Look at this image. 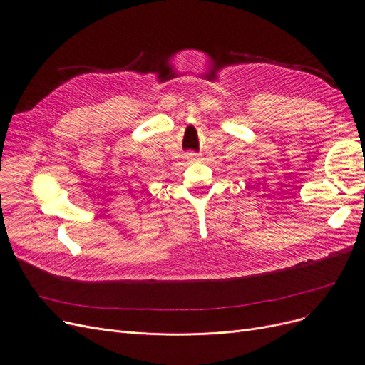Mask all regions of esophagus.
I'll return each mask as SVG.
<instances>
[{
	"mask_svg": "<svg viewBox=\"0 0 365 365\" xmlns=\"http://www.w3.org/2000/svg\"><path fill=\"white\" fill-rule=\"evenodd\" d=\"M189 158H197V153H189Z\"/></svg>",
	"mask_w": 365,
	"mask_h": 365,
	"instance_id": "1",
	"label": "esophagus"
}]
</instances>
